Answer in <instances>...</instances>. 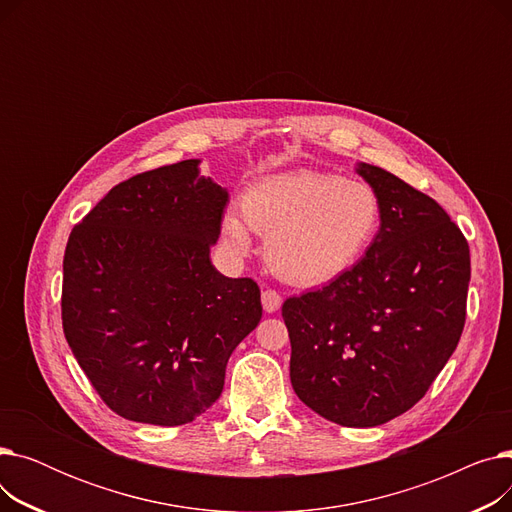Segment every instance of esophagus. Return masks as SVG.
<instances>
[{
    "instance_id": "esophagus-1",
    "label": "esophagus",
    "mask_w": 512,
    "mask_h": 512,
    "mask_svg": "<svg viewBox=\"0 0 512 512\" xmlns=\"http://www.w3.org/2000/svg\"><path fill=\"white\" fill-rule=\"evenodd\" d=\"M261 305L265 313H276L282 305V297L276 290H263L261 292Z\"/></svg>"
}]
</instances>
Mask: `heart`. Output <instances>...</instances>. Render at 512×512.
<instances>
[{
	"mask_svg": "<svg viewBox=\"0 0 512 512\" xmlns=\"http://www.w3.org/2000/svg\"><path fill=\"white\" fill-rule=\"evenodd\" d=\"M380 224V203L363 182L317 170H294L251 184L240 213L222 222L226 245L249 255L251 230L265 236V261L299 286L344 274L363 255Z\"/></svg>",
	"mask_w": 512,
	"mask_h": 512,
	"instance_id": "b5f03b06",
	"label": "heart"
}]
</instances>
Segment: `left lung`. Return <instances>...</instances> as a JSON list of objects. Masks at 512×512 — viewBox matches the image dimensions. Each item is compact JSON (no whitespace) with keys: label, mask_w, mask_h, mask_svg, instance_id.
<instances>
[{"label":"left lung","mask_w":512,"mask_h":512,"mask_svg":"<svg viewBox=\"0 0 512 512\" xmlns=\"http://www.w3.org/2000/svg\"><path fill=\"white\" fill-rule=\"evenodd\" d=\"M357 174L378 197V234L351 270L286 299L282 317L297 396L338 425L375 427L419 402L452 357L471 257L432 197L363 161Z\"/></svg>","instance_id":"left-lung-1"}]
</instances>
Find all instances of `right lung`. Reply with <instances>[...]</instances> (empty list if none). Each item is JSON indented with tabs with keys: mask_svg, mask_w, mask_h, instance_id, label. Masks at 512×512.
<instances>
[{
	"mask_svg": "<svg viewBox=\"0 0 512 512\" xmlns=\"http://www.w3.org/2000/svg\"><path fill=\"white\" fill-rule=\"evenodd\" d=\"M184 159L120 182L70 232L62 324L114 413L184 425L224 390L234 348L261 319L251 278L211 263L228 191Z\"/></svg>",
	"mask_w": 512,
	"mask_h": 512,
	"instance_id": "add662e5",
	"label": "right lung"
}]
</instances>
